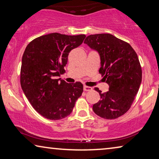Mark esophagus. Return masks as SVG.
I'll use <instances>...</instances> for the list:
<instances>
[{
	"label": "esophagus",
	"instance_id": "esophagus-1",
	"mask_svg": "<svg viewBox=\"0 0 159 159\" xmlns=\"http://www.w3.org/2000/svg\"><path fill=\"white\" fill-rule=\"evenodd\" d=\"M84 90L86 92H89V91H92V88L91 87H88V86H84Z\"/></svg>",
	"mask_w": 159,
	"mask_h": 159
}]
</instances>
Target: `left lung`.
I'll return each mask as SVG.
<instances>
[{
  "label": "left lung",
  "instance_id": "obj_1",
  "mask_svg": "<svg viewBox=\"0 0 159 159\" xmlns=\"http://www.w3.org/2000/svg\"><path fill=\"white\" fill-rule=\"evenodd\" d=\"M84 43L99 52V72L109 86L103 93L94 88L101 99L92 109L102 118L115 119L131 108L140 87L142 70L137 54L128 43L111 34L90 35Z\"/></svg>",
  "mask_w": 159,
  "mask_h": 159
}]
</instances>
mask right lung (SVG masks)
Returning a JSON list of instances; mask_svg holds the SVG:
<instances>
[{
  "label": "right lung",
  "instance_id": "obj_1",
  "mask_svg": "<svg viewBox=\"0 0 159 159\" xmlns=\"http://www.w3.org/2000/svg\"><path fill=\"white\" fill-rule=\"evenodd\" d=\"M85 35L54 33L34 39L22 58L20 84L32 106L46 119L60 120L70 115L83 92L80 82L57 79L65 72L70 51L83 43Z\"/></svg>",
  "mask_w": 159,
  "mask_h": 159
}]
</instances>
